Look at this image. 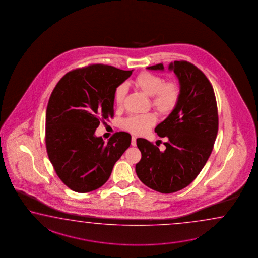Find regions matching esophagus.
<instances>
[{
	"mask_svg": "<svg viewBox=\"0 0 258 258\" xmlns=\"http://www.w3.org/2000/svg\"><path fill=\"white\" fill-rule=\"evenodd\" d=\"M136 144H137V142H136V138L134 137V136H132V146H136Z\"/></svg>",
	"mask_w": 258,
	"mask_h": 258,
	"instance_id": "34e87169",
	"label": "esophagus"
}]
</instances>
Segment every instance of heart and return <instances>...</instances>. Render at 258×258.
Masks as SVG:
<instances>
[{
  "label": "heart",
  "instance_id": "1",
  "mask_svg": "<svg viewBox=\"0 0 258 258\" xmlns=\"http://www.w3.org/2000/svg\"><path fill=\"white\" fill-rule=\"evenodd\" d=\"M132 84L143 94L151 96L152 106L161 115H167L177 105L181 89L175 81H164L162 76L149 72H142L132 81ZM126 88L125 84H119L114 93V101L117 107L124 104ZM156 123V116L153 113L142 115H131L122 122L124 130L135 135H142L150 131Z\"/></svg>",
  "mask_w": 258,
  "mask_h": 258
}]
</instances>
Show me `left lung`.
Returning a JSON list of instances; mask_svg holds the SVG:
<instances>
[{
    "mask_svg": "<svg viewBox=\"0 0 258 258\" xmlns=\"http://www.w3.org/2000/svg\"><path fill=\"white\" fill-rule=\"evenodd\" d=\"M148 70L163 71L162 63ZM178 78L181 95L174 110L156 127L160 137H166V149L145 139H137L142 159L136 174L148 187L163 194L186 187L199 175L214 146L219 117L215 94L210 81L190 62L175 60L169 65Z\"/></svg>",
    "mask_w": 258,
    "mask_h": 258,
    "instance_id": "1",
    "label": "left lung"
}]
</instances>
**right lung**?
<instances>
[{
  "mask_svg": "<svg viewBox=\"0 0 258 258\" xmlns=\"http://www.w3.org/2000/svg\"><path fill=\"white\" fill-rule=\"evenodd\" d=\"M132 71L93 64L71 71L58 81L46 112V147L59 179L86 193L108 180L132 136L116 132L108 142L96 137L100 122L114 116V93Z\"/></svg>",
  "mask_w": 258,
  "mask_h": 258,
  "instance_id": "obj_1",
  "label": "right lung"
}]
</instances>
